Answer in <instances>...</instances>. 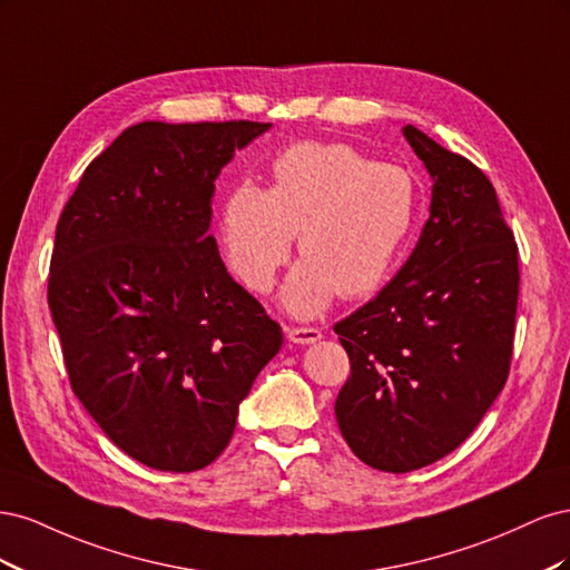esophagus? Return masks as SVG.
I'll return each mask as SVG.
<instances>
[{"mask_svg":"<svg viewBox=\"0 0 570 570\" xmlns=\"http://www.w3.org/2000/svg\"><path fill=\"white\" fill-rule=\"evenodd\" d=\"M323 337V333L318 327H287V340L295 344H312L318 342Z\"/></svg>","mask_w":570,"mask_h":570,"instance_id":"esophagus-1","label":"esophagus"}]
</instances>
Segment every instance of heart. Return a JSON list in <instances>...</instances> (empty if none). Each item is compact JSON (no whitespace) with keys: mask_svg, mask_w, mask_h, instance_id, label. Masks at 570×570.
<instances>
[{"mask_svg":"<svg viewBox=\"0 0 570 570\" xmlns=\"http://www.w3.org/2000/svg\"><path fill=\"white\" fill-rule=\"evenodd\" d=\"M416 218L404 168L350 145L297 142L273 161V185H239L220 214L228 266L264 295L299 235L302 262L283 287L292 316L314 318L333 299L368 297L385 283Z\"/></svg>","mask_w":570,"mask_h":570,"instance_id":"obj_1","label":"heart"}]
</instances>
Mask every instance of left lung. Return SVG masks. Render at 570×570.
<instances>
[{"instance_id": "1", "label": "left lung", "mask_w": 570, "mask_h": 570, "mask_svg": "<svg viewBox=\"0 0 570 570\" xmlns=\"http://www.w3.org/2000/svg\"><path fill=\"white\" fill-rule=\"evenodd\" d=\"M433 178L430 218L400 273L335 323L352 373L335 416L371 469L409 473L454 452L502 392L519 247L482 170L404 126Z\"/></svg>"}]
</instances>
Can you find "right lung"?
<instances>
[{
  "label": "right lung",
  "mask_w": 570,
  "mask_h": 570,
  "mask_svg": "<svg viewBox=\"0 0 570 570\" xmlns=\"http://www.w3.org/2000/svg\"><path fill=\"white\" fill-rule=\"evenodd\" d=\"M268 128L130 126L85 168L57 223L47 299L71 387L149 469L216 461L281 352V325L230 278L209 235L220 168Z\"/></svg>",
  "instance_id": "add662e5"
}]
</instances>
